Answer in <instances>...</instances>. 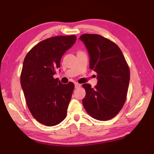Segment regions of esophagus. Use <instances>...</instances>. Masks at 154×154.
<instances>
[{"label":"esophagus","instance_id":"1","mask_svg":"<svg viewBox=\"0 0 154 154\" xmlns=\"http://www.w3.org/2000/svg\"><path fill=\"white\" fill-rule=\"evenodd\" d=\"M80 86H81V85L79 84V83H75V88H79Z\"/></svg>","mask_w":154,"mask_h":154}]
</instances>
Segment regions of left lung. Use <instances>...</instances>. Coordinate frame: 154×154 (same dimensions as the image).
Masks as SVG:
<instances>
[{"instance_id": "1", "label": "left lung", "mask_w": 154, "mask_h": 154, "mask_svg": "<svg viewBox=\"0 0 154 154\" xmlns=\"http://www.w3.org/2000/svg\"><path fill=\"white\" fill-rule=\"evenodd\" d=\"M82 40L90 55V68L97 73L94 88L83 84V105L93 118L106 121L117 116L126 100L130 69L121 49L113 41L95 34H83Z\"/></svg>"}]
</instances>
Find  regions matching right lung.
<instances>
[{"instance_id": "right-lung-1", "label": "right lung", "mask_w": 154, "mask_h": 154, "mask_svg": "<svg viewBox=\"0 0 154 154\" xmlns=\"http://www.w3.org/2000/svg\"><path fill=\"white\" fill-rule=\"evenodd\" d=\"M76 38L75 35L47 38L34 46L23 62L20 82L28 108L34 118L45 126H56L66 118L74 83L62 84L54 75Z\"/></svg>"}]
</instances>
